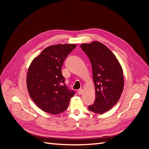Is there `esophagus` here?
I'll use <instances>...</instances> for the list:
<instances>
[{"label":"esophagus","instance_id":"esophagus-1","mask_svg":"<svg viewBox=\"0 0 149 149\" xmlns=\"http://www.w3.org/2000/svg\"><path fill=\"white\" fill-rule=\"evenodd\" d=\"M83 93V90L82 89H79V90H78V94H82Z\"/></svg>","mask_w":149,"mask_h":149}]
</instances>
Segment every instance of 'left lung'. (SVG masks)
<instances>
[{"label": "left lung", "instance_id": "1", "mask_svg": "<svg viewBox=\"0 0 149 149\" xmlns=\"http://www.w3.org/2000/svg\"><path fill=\"white\" fill-rule=\"evenodd\" d=\"M91 63L96 98L88 109L102 114L110 110L120 99L124 88L123 71L116 56L98 42L81 45Z\"/></svg>", "mask_w": 149, "mask_h": 149}]
</instances>
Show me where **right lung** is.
I'll list each match as a JSON object with an SVG mask.
<instances>
[{"label":"right lung","mask_w":149,"mask_h":149,"mask_svg":"<svg viewBox=\"0 0 149 149\" xmlns=\"http://www.w3.org/2000/svg\"><path fill=\"white\" fill-rule=\"evenodd\" d=\"M74 44L56 45L44 49L31 62L26 76V85L31 100L47 113L65 111L74 91L65 83L61 68Z\"/></svg>","instance_id":"obj_1"}]
</instances>
